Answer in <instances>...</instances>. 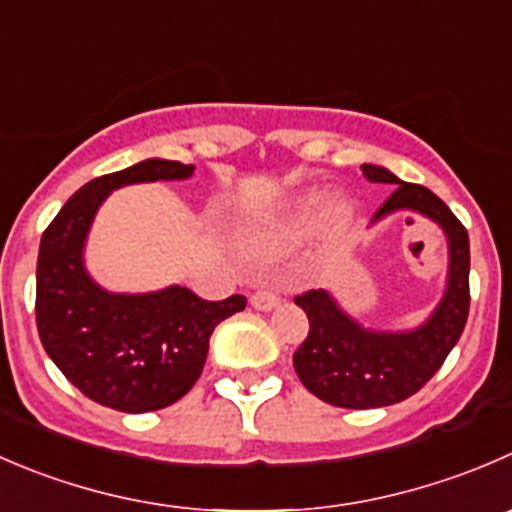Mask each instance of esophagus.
<instances>
[{
  "label": "esophagus",
  "instance_id": "1",
  "mask_svg": "<svg viewBox=\"0 0 512 512\" xmlns=\"http://www.w3.org/2000/svg\"><path fill=\"white\" fill-rule=\"evenodd\" d=\"M250 305L260 312H270L280 305V297H277L272 290H257L250 295Z\"/></svg>",
  "mask_w": 512,
  "mask_h": 512
}]
</instances>
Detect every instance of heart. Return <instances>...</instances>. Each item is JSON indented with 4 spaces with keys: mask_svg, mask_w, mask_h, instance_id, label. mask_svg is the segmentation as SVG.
I'll use <instances>...</instances> for the list:
<instances>
[{
    "mask_svg": "<svg viewBox=\"0 0 512 512\" xmlns=\"http://www.w3.org/2000/svg\"><path fill=\"white\" fill-rule=\"evenodd\" d=\"M322 210V225L330 232L342 230L352 217V205L342 195L327 197L325 190H307L297 195L290 205L262 225H250L240 232V250L247 260L265 262L280 255L287 245L297 240L310 227L317 212Z\"/></svg>",
    "mask_w": 512,
    "mask_h": 512,
    "instance_id": "obj_1",
    "label": "heart"
}]
</instances>
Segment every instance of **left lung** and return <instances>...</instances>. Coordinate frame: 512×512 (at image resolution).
I'll list each match as a JSON object with an SVG mask.
<instances>
[{
	"label": "left lung",
	"mask_w": 512,
	"mask_h": 512,
	"mask_svg": "<svg viewBox=\"0 0 512 512\" xmlns=\"http://www.w3.org/2000/svg\"><path fill=\"white\" fill-rule=\"evenodd\" d=\"M362 175L370 182L398 185L375 212L372 225L400 210L440 225L448 240V280L438 307L413 330L362 327L327 290L295 297L310 320L307 340L292 357L297 377L315 398L350 410L385 408L418 393L460 340L470 310V242L458 217L428 187L403 182L385 167L362 165Z\"/></svg>",
	"instance_id": "obj_1"
}]
</instances>
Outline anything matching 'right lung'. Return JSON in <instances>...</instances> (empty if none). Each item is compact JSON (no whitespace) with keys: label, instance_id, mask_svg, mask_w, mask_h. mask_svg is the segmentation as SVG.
Wrapping results in <instances>:
<instances>
[{"label":"right lung","instance_id":"add662e5","mask_svg":"<svg viewBox=\"0 0 512 512\" xmlns=\"http://www.w3.org/2000/svg\"><path fill=\"white\" fill-rule=\"evenodd\" d=\"M192 172L195 165L152 157L97 177L64 202L39 242V340L74 388L104 408L150 413L177 403L202 375L212 330L247 305L242 295L200 300L180 285L137 295L109 292L84 267L89 227L109 192L187 180Z\"/></svg>","mask_w":512,"mask_h":512}]
</instances>
